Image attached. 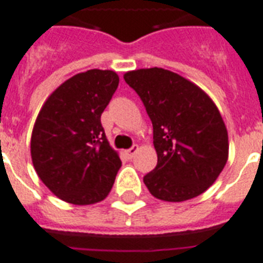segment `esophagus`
<instances>
[{"label":"esophagus","instance_id":"1","mask_svg":"<svg viewBox=\"0 0 263 263\" xmlns=\"http://www.w3.org/2000/svg\"><path fill=\"white\" fill-rule=\"evenodd\" d=\"M137 152H138V145H133V146H132V147H130V149H127V151H126L127 158H133L134 156H136Z\"/></svg>","mask_w":263,"mask_h":263}]
</instances>
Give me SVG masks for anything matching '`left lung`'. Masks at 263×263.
I'll return each mask as SVG.
<instances>
[{"instance_id":"obj_1","label":"left lung","mask_w":263,"mask_h":263,"mask_svg":"<svg viewBox=\"0 0 263 263\" xmlns=\"http://www.w3.org/2000/svg\"><path fill=\"white\" fill-rule=\"evenodd\" d=\"M123 79L140 95L153 125L157 165L144 176L152 195L184 201L207 191L229 158V134L211 98L164 68L129 71Z\"/></svg>"}]
</instances>
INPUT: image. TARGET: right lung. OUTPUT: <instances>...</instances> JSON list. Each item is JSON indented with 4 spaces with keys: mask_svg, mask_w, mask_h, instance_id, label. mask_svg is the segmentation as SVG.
<instances>
[{
    "mask_svg": "<svg viewBox=\"0 0 263 263\" xmlns=\"http://www.w3.org/2000/svg\"><path fill=\"white\" fill-rule=\"evenodd\" d=\"M118 83L110 69L77 73L49 95L36 118L30 138L34 171L67 203L95 204L111 191L122 162L101 116Z\"/></svg>",
    "mask_w": 263,
    "mask_h": 263,
    "instance_id": "add662e5",
    "label": "right lung"
}]
</instances>
